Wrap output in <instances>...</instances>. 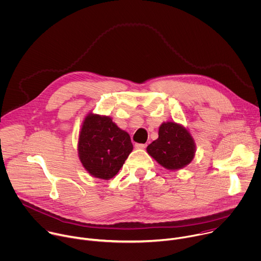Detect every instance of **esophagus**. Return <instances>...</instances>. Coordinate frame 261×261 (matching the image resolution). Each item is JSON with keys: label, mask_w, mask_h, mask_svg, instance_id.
Wrapping results in <instances>:
<instances>
[{"label": "esophagus", "mask_w": 261, "mask_h": 261, "mask_svg": "<svg viewBox=\"0 0 261 261\" xmlns=\"http://www.w3.org/2000/svg\"><path fill=\"white\" fill-rule=\"evenodd\" d=\"M136 146V148H138V149H145L146 147H147V144H136L135 145Z\"/></svg>", "instance_id": "esophagus-1"}]
</instances>
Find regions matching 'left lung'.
<instances>
[{
    "label": "left lung",
    "mask_w": 261,
    "mask_h": 261,
    "mask_svg": "<svg viewBox=\"0 0 261 261\" xmlns=\"http://www.w3.org/2000/svg\"><path fill=\"white\" fill-rule=\"evenodd\" d=\"M147 152L168 170H179L191 163L195 145L189 132L175 122L163 123L159 139L147 147Z\"/></svg>",
    "instance_id": "1"
}]
</instances>
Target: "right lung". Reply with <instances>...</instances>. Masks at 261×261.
Returning a JSON list of instances; mask_svg holds the SVG:
<instances>
[{
	"label": "right lung",
	"instance_id": "right-lung-1",
	"mask_svg": "<svg viewBox=\"0 0 261 261\" xmlns=\"http://www.w3.org/2000/svg\"><path fill=\"white\" fill-rule=\"evenodd\" d=\"M133 150L129 135L110 117L89 114L79 136V159L95 178L109 180L121 169Z\"/></svg>",
	"mask_w": 261,
	"mask_h": 261
}]
</instances>
